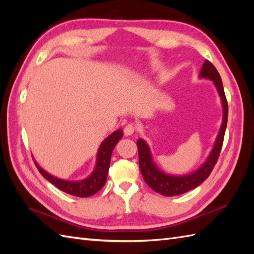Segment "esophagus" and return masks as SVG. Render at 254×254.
Returning a JSON list of instances; mask_svg holds the SVG:
<instances>
[{"instance_id":"esophagus-1","label":"esophagus","mask_w":254,"mask_h":254,"mask_svg":"<svg viewBox=\"0 0 254 254\" xmlns=\"http://www.w3.org/2000/svg\"><path fill=\"white\" fill-rule=\"evenodd\" d=\"M135 132H137V127H135V126H133V124H127V126L124 127V134H126L127 136L133 135Z\"/></svg>"}]
</instances>
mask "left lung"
<instances>
[{
	"label": "left lung",
	"instance_id": "left-lung-1",
	"mask_svg": "<svg viewBox=\"0 0 254 254\" xmlns=\"http://www.w3.org/2000/svg\"><path fill=\"white\" fill-rule=\"evenodd\" d=\"M198 77L212 80L214 86L217 89V93L220 97V102H222L223 107L222 126H220L217 137L215 139L214 146L204 163L199 166L195 171L190 172V174L181 176L166 174L163 170H160L154 163L152 152H150L148 144L145 142L143 138H138L136 142L138 148L139 169H141L144 180L154 191L161 194V195H180V194L186 193L192 190V189L198 187L203 181L207 179V177L209 176L210 172H212L214 166L218 159L220 149H222L223 146L226 127H227L228 105L227 99H226L225 96L222 78H220L216 67H215L209 61L204 62L201 71H199Z\"/></svg>",
	"mask_w": 254,
	"mask_h": 254
}]
</instances>
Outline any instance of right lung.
<instances>
[{
	"mask_svg": "<svg viewBox=\"0 0 254 254\" xmlns=\"http://www.w3.org/2000/svg\"><path fill=\"white\" fill-rule=\"evenodd\" d=\"M122 136L123 132L121 128H119V130L111 133L110 135L100 144L98 153H97L96 166L94 168V171L83 180L71 181L60 179V178L52 176L45 169H42L41 167L37 164L36 160H34L35 165L42 175V177L49 182H51L53 186H56L59 190H61L67 194H71V195L74 196L88 197L94 195L95 193L98 192L100 189L105 186V183L107 181L108 170H109L112 150L118 144V142L122 138Z\"/></svg>",
	"mask_w": 254,
	"mask_h": 254,
	"instance_id": "1",
	"label": "right lung"
}]
</instances>
